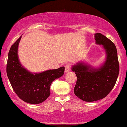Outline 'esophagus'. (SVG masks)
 <instances>
[{
	"mask_svg": "<svg viewBox=\"0 0 127 127\" xmlns=\"http://www.w3.org/2000/svg\"><path fill=\"white\" fill-rule=\"evenodd\" d=\"M65 72H69V71H70V68H71V65H70L69 64H66V65H65Z\"/></svg>",
	"mask_w": 127,
	"mask_h": 127,
	"instance_id": "esophagus-1",
	"label": "esophagus"
}]
</instances>
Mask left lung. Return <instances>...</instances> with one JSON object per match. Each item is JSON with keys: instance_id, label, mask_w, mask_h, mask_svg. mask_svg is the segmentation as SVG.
<instances>
[{"instance_id": "1", "label": "left lung", "mask_w": 127, "mask_h": 127, "mask_svg": "<svg viewBox=\"0 0 127 127\" xmlns=\"http://www.w3.org/2000/svg\"><path fill=\"white\" fill-rule=\"evenodd\" d=\"M95 38L96 44L103 46L105 51L104 63L96 68L80 61L71 68L77 77L74 93L82 100L88 102L105 97L114 88L120 71L114 43L100 33L95 34Z\"/></svg>"}]
</instances>
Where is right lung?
<instances>
[{"instance_id": "add662e5", "label": "right lung", "mask_w": 127, "mask_h": 127, "mask_svg": "<svg viewBox=\"0 0 127 127\" xmlns=\"http://www.w3.org/2000/svg\"><path fill=\"white\" fill-rule=\"evenodd\" d=\"M21 36L12 44L8 53L6 73L13 90L24 102L39 104L50 96V87L56 79L64 75L65 67L32 73L22 65L19 60L18 48Z\"/></svg>"}]
</instances>
